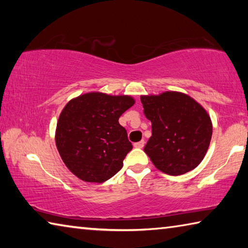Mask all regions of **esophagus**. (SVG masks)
Segmentation results:
<instances>
[{
  "label": "esophagus",
  "instance_id": "34e87169",
  "mask_svg": "<svg viewBox=\"0 0 248 248\" xmlns=\"http://www.w3.org/2000/svg\"><path fill=\"white\" fill-rule=\"evenodd\" d=\"M144 143L145 142L142 140V141H140V142H137V143H134V148H137V149H142L144 146Z\"/></svg>",
  "mask_w": 248,
  "mask_h": 248
}]
</instances>
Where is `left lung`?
Wrapping results in <instances>:
<instances>
[{"label":"left lung","mask_w":248,"mask_h":248,"mask_svg":"<svg viewBox=\"0 0 248 248\" xmlns=\"http://www.w3.org/2000/svg\"><path fill=\"white\" fill-rule=\"evenodd\" d=\"M141 103L152 123V136L144 152L155 167L171 176L196 169L212 136V123L205 109L179 92L141 96Z\"/></svg>","instance_id":"obj_1"}]
</instances>
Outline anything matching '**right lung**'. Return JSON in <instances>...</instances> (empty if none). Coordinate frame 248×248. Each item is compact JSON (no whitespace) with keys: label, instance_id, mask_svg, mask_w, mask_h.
Returning <instances> with one entry per match:
<instances>
[{"label":"right lung","instance_id":"1","mask_svg":"<svg viewBox=\"0 0 248 248\" xmlns=\"http://www.w3.org/2000/svg\"><path fill=\"white\" fill-rule=\"evenodd\" d=\"M133 104L131 96L93 92L65 105L57 124L56 144L77 177L100 184L123 169L132 144L118 120Z\"/></svg>","mask_w":248,"mask_h":248}]
</instances>
